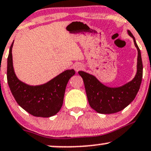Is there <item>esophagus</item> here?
<instances>
[{
  "label": "esophagus",
  "instance_id": "obj_1",
  "mask_svg": "<svg viewBox=\"0 0 151 151\" xmlns=\"http://www.w3.org/2000/svg\"><path fill=\"white\" fill-rule=\"evenodd\" d=\"M83 65L81 64H77V65H74V70L76 71V72H78L79 70H81V69H83Z\"/></svg>",
  "mask_w": 151,
  "mask_h": 151
}]
</instances>
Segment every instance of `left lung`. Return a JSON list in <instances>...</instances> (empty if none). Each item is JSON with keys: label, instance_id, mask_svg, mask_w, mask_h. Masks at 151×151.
<instances>
[{"label": "left lung", "instance_id": "8db88e82", "mask_svg": "<svg viewBox=\"0 0 151 151\" xmlns=\"http://www.w3.org/2000/svg\"><path fill=\"white\" fill-rule=\"evenodd\" d=\"M127 33L133 39L138 51L137 73L132 80L121 86L109 87L93 74L83 71L78 72L83 80L88 103L99 113L112 114L121 111L134 101L140 88L143 77L141 51L132 32L127 30Z\"/></svg>", "mask_w": 151, "mask_h": 151}]
</instances>
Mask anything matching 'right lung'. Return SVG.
<instances>
[{
  "mask_svg": "<svg viewBox=\"0 0 151 151\" xmlns=\"http://www.w3.org/2000/svg\"><path fill=\"white\" fill-rule=\"evenodd\" d=\"M9 50L7 67L8 83L18 105L35 117H50L62 108L68 81L75 74L73 69L67 70L51 80L41 85L31 86L18 79L13 68L12 46Z\"/></svg>",
  "mask_w": 151,
  "mask_h": 151,
  "instance_id": "add662e5",
  "label": "right lung"
}]
</instances>
